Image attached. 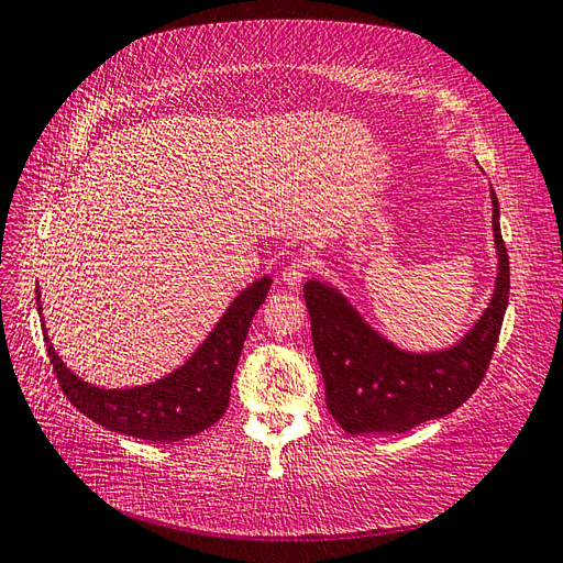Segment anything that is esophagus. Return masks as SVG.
Listing matches in <instances>:
<instances>
[{"instance_id":"1","label":"esophagus","mask_w":563,"mask_h":563,"mask_svg":"<svg viewBox=\"0 0 563 563\" xmlns=\"http://www.w3.org/2000/svg\"><path fill=\"white\" fill-rule=\"evenodd\" d=\"M312 271V261L309 258H292L288 266L283 268V273H280V280H283V285H288V288H300L302 285V280H305V275Z\"/></svg>"}]
</instances>
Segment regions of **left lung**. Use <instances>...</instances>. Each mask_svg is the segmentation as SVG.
I'll use <instances>...</instances> for the list:
<instances>
[{"label":"left lung","mask_w":563,"mask_h":563,"mask_svg":"<svg viewBox=\"0 0 563 563\" xmlns=\"http://www.w3.org/2000/svg\"><path fill=\"white\" fill-rule=\"evenodd\" d=\"M498 278L476 327L448 351L406 353L369 329L345 297L327 283L307 280L314 353L324 375L327 406L345 433H406L452 413L472 397L492 363L504 327L510 266L492 188Z\"/></svg>","instance_id":"1"}]
</instances>
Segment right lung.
<instances>
[{
  "mask_svg": "<svg viewBox=\"0 0 563 563\" xmlns=\"http://www.w3.org/2000/svg\"><path fill=\"white\" fill-rule=\"evenodd\" d=\"M271 278L251 283L227 309L206 343L169 377L133 389H99L69 373L47 336L53 373L71 406L115 433L152 442H174L218 423L230 406L234 369L256 309L266 302ZM38 292V312H41Z\"/></svg>",
  "mask_w": 563,
  "mask_h": 563,
  "instance_id": "right-lung-1",
  "label": "right lung"
}]
</instances>
